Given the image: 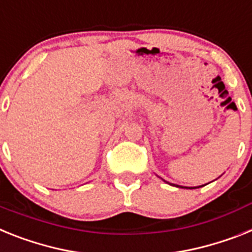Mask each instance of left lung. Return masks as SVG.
I'll use <instances>...</instances> for the list:
<instances>
[{"mask_svg": "<svg viewBox=\"0 0 252 252\" xmlns=\"http://www.w3.org/2000/svg\"><path fill=\"white\" fill-rule=\"evenodd\" d=\"M200 187H202V186H200ZM197 188H198V187H197Z\"/></svg>", "mask_w": 252, "mask_h": 252, "instance_id": "1", "label": "left lung"}]
</instances>
